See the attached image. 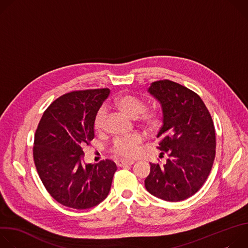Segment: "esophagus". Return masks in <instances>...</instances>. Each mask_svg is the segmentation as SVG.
Here are the masks:
<instances>
[{"label": "esophagus", "mask_w": 248, "mask_h": 248, "mask_svg": "<svg viewBox=\"0 0 248 248\" xmlns=\"http://www.w3.org/2000/svg\"><path fill=\"white\" fill-rule=\"evenodd\" d=\"M134 162L133 161H118L117 165L119 167H124V166H131L133 165Z\"/></svg>", "instance_id": "1"}]
</instances>
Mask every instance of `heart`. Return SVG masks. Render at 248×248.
<instances>
[{
    "mask_svg": "<svg viewBox=\"0 0 248 248\" xmlns=\"http://www.w3.org/2000/svg\"><path fill=\"white\" fill-rule=\"evenodd\" d=\"M115 107L137 122L146 129L153 131L158 129L163 123V113L158 108L146 109L145 102L133 95H123L115 99ZM107 119V110L105 107L98 109L94 116L93 126L96 131L101 132L105 128ZM142 137L139 134L117 137L112 145V152L124 159H132L139 153V145Z\"/></svg>",
    "mask_w": 248,
    "mask_h": 248,
    "instance_id": "b5f03b06",
    "label": "heart"
}]
</instances>
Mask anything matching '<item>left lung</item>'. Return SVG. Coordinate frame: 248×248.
Here are the masks:
<instances>
[{
	"label": "left lung",
	"instance_id": "8db88e82",
	"mask_svg": "<svg viewBox=\"0 0 248 248\" xmlns=\"http://www.w3.org/2000/svg\"><path fill=\"white\" fill-rule=\"evenodd\" d=\"M149 92L161 103L163 125L158 149L167 162L150 163L146 189L166 201H182L206 182L216 155L213 120L198 94L169 79L152 82Z\"/></svg>",
	"mask_w": 248,
	"mask_h": 248
}]
</instances>
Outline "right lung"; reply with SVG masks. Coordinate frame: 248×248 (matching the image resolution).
<instances>
[{"label": "right lung", "mask_w": 248, "mask_h": 248, "mask_svg": "<svg viewBox=\"0 0 248 248\" xmlns=\"http://www.w3.org/2000/svg\"><path fill=\"white\" fill-rule=\"evenodd\" d=\"M109 88L76 90L57 98L44 112L34 136L33 159L39 178L60 204L88 209L111 189L116 164L81 162L83 147L95 136L93 120Z\"/></svg>", "instance_id": "add662e5"}]
</instances>
